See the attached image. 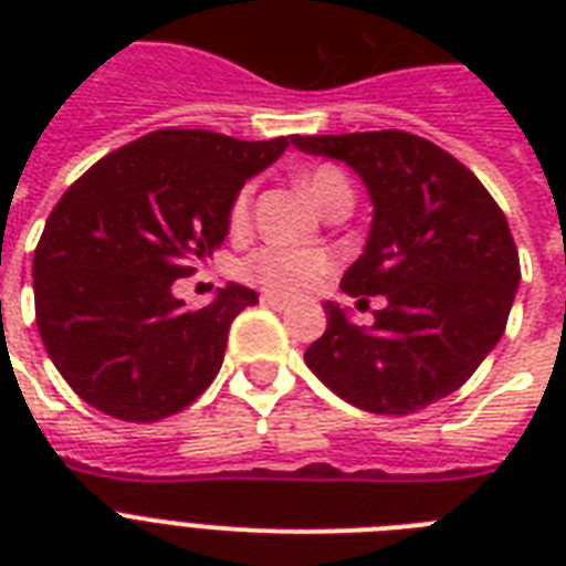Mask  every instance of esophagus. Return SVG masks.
Returning a JSON list of instances; mask_svg holds the SVG:
<instances>
[{
  "label": "esophagus",
  "instance_id": "34e87169",
  "mask_svg": "<svg viewBox=\"0 0 566 566\" xmlns=\"http://www.w3.org/2000/svg\"><path fill=\"white\" fill-rule=\"evenodd\" d=\"M261 305H266V308H275V311L291 308V302L284 300V296H275V293H264V296H261Z\"/></svg>",
  "mask_w": 566,
  "mask_h": 566
}]
</instances>
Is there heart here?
Segmentation results:
<instances>
[{"instance_id":"obj_1","label":"heart","mask_w":566,"mask_h":566,"mask_svg":"<svg viewBox=\"0 0 566 566\" xmlns=\"http://www.w3.org/2000/svg\"><path fill=\"white\" fill-rule=\"evenodd\" d=\"M302 190L326 211L332 199L340 193L353 196V188L340 170L335 167H314L300 176ZM249 217V190L234 199L231 205V226H243ZM243 273L258 282L261 287L282 296H302L314 291L328 273H332V258L323 252H302V249H261L243 264Z\"/></svg>"}]
</instances>
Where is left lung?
<instances>
[{
  "mask_svg": "<svg viewBox=\"0 0 566 566\" xmlns=\"http://www.w3.org/2000/svg\"><path fill=\"white\" fill-rule=\"evenodd\" d=\"M291 144L344 161L364 181L370 234L340 287L385 296L373 326H355L337 302L323 305L328 326L305 353L311 373L373 413H413L458 390L500 344L520 284L500 205L464 164L408 132Z\"/></svg>",
  "mask_w": 566,
  "mask_h": 566,
  "instance_id": "obj_1",
  "label": "left lung"
}]
</instances>
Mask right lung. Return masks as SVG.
Wrapping results in <instances>:
<instances>
[{
	"instance_id": "obj_1",
	"label": "right lung",
	"mask_w": 566,
	"mask_h": 566,
	"mask_svg": "<svg viewBox=\"0 0 566 566\" xmlns=\"http://www.w3.org/2000/svg\"><path fill=\"white\" fill-rule=\"evenodd\" d=\"M287 146L291 137L161 128L105 155L61 196L34 249V311L49 358L84 402L155 422L211 385L231 319L258 293L231 282L211 305L185 311L172 282L220 249L240 188Z\"/></svg>"
}]
</instances>
